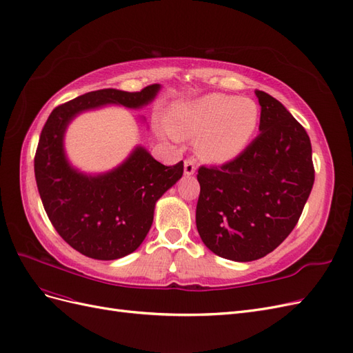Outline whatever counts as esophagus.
<instances>
[{"mask_svg": "<svg viewBox=\"0 0 353 353\" xmlns=\"http://www.w3.org/2000/svg\"><path fill=\"white\" fill-rule=\"evenodd\" d=\"M195 159L194 158H188L185 159V174L186 176H190L195 173Z\"/></svg>", "mask_w": 353, "mask_h": 353, "instance_id": "1", "label": "esophagus"}]
</instances>
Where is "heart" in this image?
<instances>
[{
    "mask_svg": "<svg viewBox=\"0 0 353 353\" xmlns=\"http://www.w3.org/2000/svg\"><path fill=\"white\" fill-rule=\"evenodd\" d=\"M260 121L254 100L210 93L179 102L168 112L170 132L177 137H195L198 155L213 164L235 159L253 140Z\"/></svg>",
    "mask_w": 353,
    "mask_h": 353,
    "instance_id": "obj_1",
    "label": "heart"
}]
</instances>
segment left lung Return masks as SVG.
<instances>
[{
  "label": "left lung",
  "mask_w": 353,
  "mask_h": 353,
  "mask_svg": "<svg viewBox=\"0 0 353 353\" xmlns=\"http://www.w3.org/2000/svg\"><path fill=\"white\" fill-rule=\"evenodd\" d=\"M260 134L221 165H201L196 229L214 254L251 261L291 234L315 180L306 130L275 97L256 90Z\"/></svg>",
  "instance_id": "8db88e82"
}]
</instances>
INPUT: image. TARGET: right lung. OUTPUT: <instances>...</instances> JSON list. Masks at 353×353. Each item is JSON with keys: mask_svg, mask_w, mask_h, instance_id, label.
I'll use <instances>...</instances> for the list:
<instances>
[{"mask_svg": "<svg viewBox=\"0 0 353 353\" xmlns=\"http://www.w3.org/2000/svg\"><path fill=\"white\" fill-rule=\"evenodd\" d=\"M158 90L90 92L54 108L43 127L34 159L39 196L57 234L87 257L115 260L137 250L152 226L155 203L182 177L183 161L167 167L137 146L115 170L87 176L68 163L65 130L83 110L108 103L142 108Z\"/></svg>", "mask_w": 353, "mask_h": 353, "instance_id": "1", "label": "right lung"}]
</instances>
